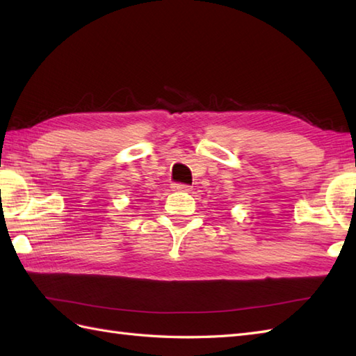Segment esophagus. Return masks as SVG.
Returning <instances> with one entry per match:
<instances>
[{
  "instance_id": "1",
  "label": "esophagus",
  "mask_w": 356,
  "mask_h": 356,
  "mask_svg": "<svg viewBox=\"0 0 356 356\" xmlns=\"http://www.w3.org/2000/svg\"><path fill=\"white\" fill-rule=\"evenodd\" d=\"M172 191H179V193H188L191 191L190 185H184V184H172Z\"/></svg>"
}]
</instances>
